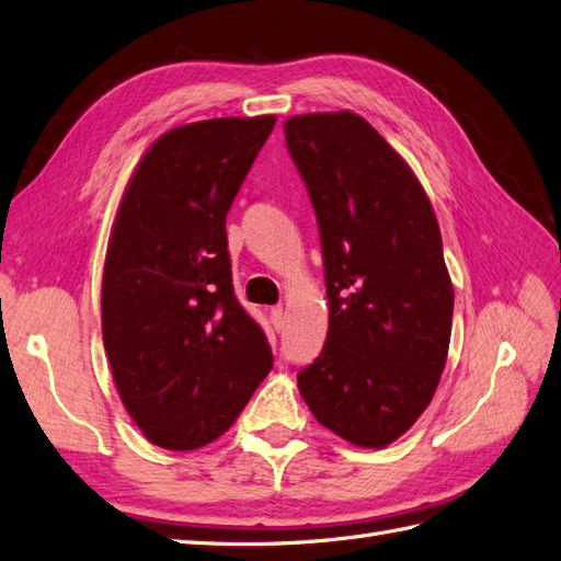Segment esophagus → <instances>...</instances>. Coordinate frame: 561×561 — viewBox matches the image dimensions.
Returning a JSON list of instances; mask_svg holds the SVG:
<instances>
[{"mask_svg": "<svg viewBox=\"0 0 561 561\" xmlns=\"http://www.w3.org/2000/svg\"><path fill=\"white\" fill-rule=\"evenodd\" d=\"M268 318H272L274 330H276V332H283V327H285V311H283V306H274L272 311H268Z\"/></svg>", "mask_w": 561, "mask_h": 561, "instance_id": "obj_1", "label": "esophagus"}]
</instances>
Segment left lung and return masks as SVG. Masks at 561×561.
Returning <instances> with one entry per match:
<instances>
[{"mask_svg":"<svg viewBox=\"0 0 561 561\" xmlns=\"http://www.w3.org/2000/svg\"><path fill=\"white\" fill-rule=\"evenodd\" d=\"M316 208L330 330L297 374L322 427L362 448L397 440L446 366L455 289L434 208L397 152L351 111L285 121Z\"/></svg>","mask_w":561,"mask_h":561,"instance_id":"left-lung-1","label":"left lung"}]
</instances>
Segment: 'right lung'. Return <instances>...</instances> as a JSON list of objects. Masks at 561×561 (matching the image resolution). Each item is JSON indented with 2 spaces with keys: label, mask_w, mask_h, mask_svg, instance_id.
<instances>
[{
  "label": "right lung",
  "mask_w": 561,
  "mask_h": 561,
  "mask_svg": "<svg viewBox=\"0 0 561 561\" xmlns=\"http://www.w3.org/2000/svg\"><path fill=\"white\" fill-rule=\"evenodd\" d=\"M274 115L171 129L148 148L115 216L102 332L115 388L150 443L222 436L274 366L231 285L227 210Z\"/></svg>",
  "instance_id": "obj_1"
}]
</instances>
